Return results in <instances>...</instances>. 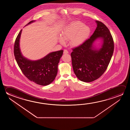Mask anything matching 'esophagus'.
Returning a JSON list of instances; mask_svg holds the SVG:
<instances>
[{
  "label": "esophagus",
  "instance_id": "obj_1",
  "mask_svg": "<svg viewBox=\"0 0 130 130\" xmlns=\"http://www.w3.org/2000/svg\"><path fill=\"white\" fill-rule=\"evenodd\" d=\"M63 53H64V54H68V51L67 49H65L64 52H63Z\"/></svg>",
  "mask_w": 130,
  "mask_h": 130
}]
</instances>
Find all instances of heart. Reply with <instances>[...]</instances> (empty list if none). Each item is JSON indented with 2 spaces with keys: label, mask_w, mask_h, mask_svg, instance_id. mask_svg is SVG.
<instances>
[{
  "label": "heart",
  "mask_w": 130,
  "mask_h": 130,
  "mask_svg": "<svg viewBox=\"0 0 130 130\" xmlns=\"http://www.w3.org/2000/svg\"><path fill=\"white\" fill-rule=\"evenodd\" d=\"M90 32L89 27L81 22H73L64 28L58 40L62 44L65 43V41L70 40L72 47H78L87 39Z\"/></svg>",
  "instance_id": "heart-1"
}]
</instances>
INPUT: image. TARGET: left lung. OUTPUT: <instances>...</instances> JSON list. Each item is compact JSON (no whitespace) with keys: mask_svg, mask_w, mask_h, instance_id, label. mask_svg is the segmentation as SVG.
<instances>
[{"mask_svg":"<svg viewBox=\"0 0 130 130\" xmlns=\"http://www.w3.org/2000/svg\"><path fill=\"white\" fill-rule=\"evenodd\" d=\"M97 27L89 39L72 49L71 54L74 73L80 81L89 83L99 78L106 70L112 57L114 45L112 37L106 26L96 21ZM98 38L103 41L98 50L93 43Z\"/></svg>","mask_w":130,"mask_h":130,"instance_id":"obj_1","label":"left lung"}]
</instances>
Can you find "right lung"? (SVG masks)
Segmentation results:
<instances>
[{
    "label": "right lung",
    "mask_w": 130,
    "mask_h": 130,
    "mask_svg": "<svg viewBox=\"0 0 130 130\" xmlns=\"http://www.w3.org/2000/svg\"><path fill=\"white\" fill-rule=\"evenodd\" d=\"M34 21H30L27 25ZM22 31L18 35L14 45V55L19 68L30 81L40 85H49L57 76L58 64L63 51L62 50L50 53L44 58L36 61L28 59L22 54L19 47Z\"/></svg>",
    "instance_id": "add662e5"
}]
</instances>
